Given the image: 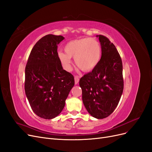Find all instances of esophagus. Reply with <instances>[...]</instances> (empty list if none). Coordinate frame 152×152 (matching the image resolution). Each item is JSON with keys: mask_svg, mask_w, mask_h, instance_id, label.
Masks as SVG:
<instances>
[{"mask_svg": "<svg viewBox=\"0 0 152 152\" xmlns=\"http://www.w3.org/2000/svg\"><path fill=\"white\" fill-rule=\"evenodd\" d=\"M74 79H75V85L78 84V82H79V77H78V76H75Z\"/></svg>", "mask_w": 152, "mask_h": 152, "instance_id": "34e87169", "label": "esophagus"}]
</instances>
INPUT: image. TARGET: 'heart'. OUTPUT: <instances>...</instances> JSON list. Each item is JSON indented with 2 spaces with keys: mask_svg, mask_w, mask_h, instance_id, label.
I'll list each match as a JSON object with an SVG mask.
<instances>
[{
  "mask_svg": "<svg viewBox=\"0 0 152 152\" xmlns=\"http://www.w3.org/2000/svg\"><path fill=\"white\" fill-rule=\"evenodd\" d=\"M65 53L58 52V57L64 69H71V58L76 66L83 72H90L96 66L101 58V47L93 38H82L70 41L65 46Z\"/></svg>",
  "mask_w": 152,
  "mask_h": 152,
  "instance_id": "obj_1",
  "label": "heart"
}]
</instances>
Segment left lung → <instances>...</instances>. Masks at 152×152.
<instances>
[{
    "instance_id": "1",
    "label": "left lung",
    "mask_w": 152,
    "mask_h": 152,
    "mask_svg": "<svg viewBox=\"0 0 152 152\" xmlns=\"http://www.w3.org/2000/svg\"><path fill=\"white\" fill-rule=\"evenodd\" d=\"M96 36L101 43V60L92 72L80 78L79 86L88 113L104 119L113 113L123 94V64L114 44L104 36Z\"/></svg>"
}]
</instances>
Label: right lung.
Listing matches in <instances>:
<instances>
[{"instance_id": "right-lung-1", "label": "right lung", "mask_w": 152, "mask_h": 152, "mask_svg": "<svg viewBox=\"0 0 152 152\" xmlns=\"http://www.w3.org/2000/svg\"><path fill=\"white\" fill-rule=\"evenodd\" d=\"M64 39L53 34L41 38L31 50L26 66V97L33 112L46 119L61 113L75 84L74 76L63 69L58 57V45Z\"/></svg>"}]
</instances>
